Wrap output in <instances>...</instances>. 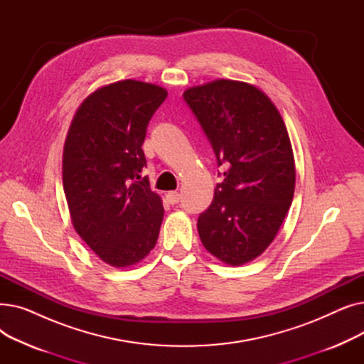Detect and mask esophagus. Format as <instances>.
<instances>
[{
    "instance_id": "1",
    "label": "esophagus",
    "mask_w": 364,
    "mask_h": 364,
    "mask_svg": "<svg viewBox=\"0 0 364 364\" xmlns=\"http://www.w3.org/2000/svg\"><path fill=\"white\" fill-rule=\"evenodd\" d=\"M180 199H181V196H180V193H177V192H169V193H166V200H168V203H171V205H177V203L180 202Z\"/></svg>"
}]
</instances>
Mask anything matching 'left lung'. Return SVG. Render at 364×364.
<instances>
[{"mask_svg":"<svg viewBox=\"0 0 364 364\" xmlns=\"http://www.w3.org/2000/svg\"><path fill=\"white\" fill-rule=\"evenodd\" d=\"M217 164L214 200L198 218L199 237L220 261L242 265L274 240L295 190V161L279 110L259 88L217 80L183 92Z\"/></svg>","mask_w":364,"mask_h":364,"instance_id":"1","label":"left lung"}]
</instances>
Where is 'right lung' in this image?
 I'll use <instances>...</instances> for the list:
<instances>
[{
  "label": "right lung",
  "mask_w": 364,
  "mask_h": 364,
  "mask_svg": "<svg viewBox=\"0 0 364 364\" xmlns=\"http://www.w3.org/2000/svg\"><path fill=\"white\" fill-rule=\"evenodd\" d=\"M166 90L136 80L91 92L76 110L63 150V188L72 224L112 267L140 262L155 247L164 218L141 149Z\"/></svg>",
  "instance_id": "1"
}]
</instances>
